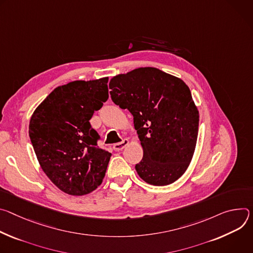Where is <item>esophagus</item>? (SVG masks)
<instances>
[{"mask_svg": "<svg viewBox=\"0 0 253 253\" xmlns=\"http://www.w3.org/2000/svg\"><path fill=\"white\" fill-rule=\"evenodd\" d=\"M129 144V141L128 139H124V141L122 142V143H118V144H115L114 145V150L115 151H118V152H120V151H122V150H124L127 145Z\"/></svg>", "mask_w": 253, "mask_h": 253, "instance_id": "esophagus-1", "label": "esophagus"}]
</instances>
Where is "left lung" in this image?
I'll return each mask as SVG.
<instances>
[{"mask_svg":"<svg viewBox=\"0 0 253 253\" xmlns=\"http://www.w3.org/2000/svg\"><path fill=\"white\" fill-rule=\"evenodd\" d=\"M111 99L128 109L144 150L135 170L145 182L166 186L177 181L193 158L199 111L186 83L155 67L112 77Z\"/></svg>","mask_w":253,"mask_h":253,"instance_id":"obj_1","label":"left lung"}]
</instances>
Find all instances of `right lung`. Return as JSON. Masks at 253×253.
<instances>
[{
    "instance_id": "1",
    "label": "right lung",
    "mask_w": 253,
    "mask_h": 253,
    "mask_svg": "<svg viewBox=\"0 0 253 253\" xmlns=\"http://www.w3.org/2000/svg\"><path fill=\"white\" fill-rule=\"evenodd\" d=\"M107 81L76 80L56 87L31 117L29 135L42 170L68 195L92 192L105 176L111 154L97 147L99 135L89 121L108 98Z\"/></svg>"
}]
</instances>
